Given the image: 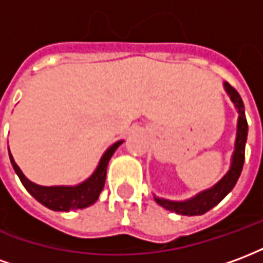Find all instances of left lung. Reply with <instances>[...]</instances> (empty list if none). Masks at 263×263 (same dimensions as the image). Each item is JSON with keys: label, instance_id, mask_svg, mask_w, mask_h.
Listing matches in <instances>:
<instances>
[{"label": "left lung", "instance_id": "left-lung-1", "mask_svg": "<svg viewBox=\"0 0 263 263\" xmlns=\"http://www.w3.org/2000/svg\"><path fill=\"white\" fill-rule=\"evenodd\" d=\"M226 90L230 94V97L235 104L238 109V132H237V141H235V152L232 156V165L230 172L226 176L221 179L220 182L215 184L214 187L205 190L203 193H200L189 201H169V200H163V198H155L156 203L162 205L163 209L169 210V211H175L177 214L183 215H200L207 213L209 210L215 207L220 203L222 198L226 197L227 194L231 192L235 183H237L238 177L242 172L243 160H245V142H247V137H248V122H247V117H245V107H243V101L239 92L230 84L226 83Z\"/></svg>", "mask_w": 263, "mask_h": 263}]
</instances>
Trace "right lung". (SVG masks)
<instances>
[{
    "instance_id": "obj_1",
    "label": "right lung",
    "mask_w": 263,
    "mask_h": 263,
    "mask_svg": "<svg viewBox=\"0 0 263 263\" xmlns=\"http://www.w3.org/2000/svg\"><path fill=\"white\" fill-rule=\"evenodd\" d=\"M120 142L114 143L111 148L104 154V156L98 163L97 171L94 172L88 180L81 183L79 186L74 187H45V186H37L31 180H28L24 173L21 172L18 165L15 163L12 155L9 154V159L12 163L14 171L21 179L22 184L29 193L36 198L37 201L43 204L45 207H48L54 211H70V210H79L86 209L88 205H91L97 201L98 196L104 189V183H105V176H107V166L111 159V156L114 154L117 148L121 145ZM9 152V149H8Z\"/></svg>"
}]
</instances>
